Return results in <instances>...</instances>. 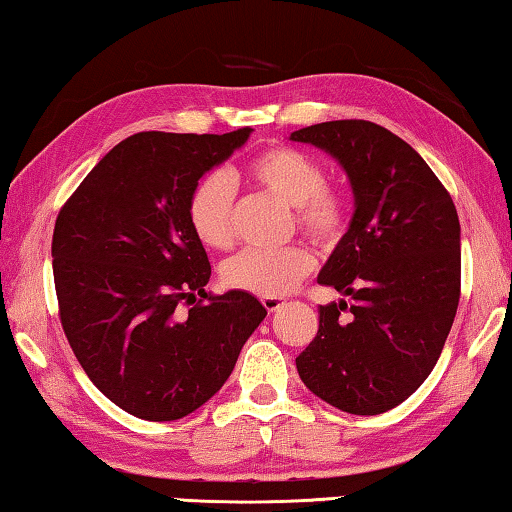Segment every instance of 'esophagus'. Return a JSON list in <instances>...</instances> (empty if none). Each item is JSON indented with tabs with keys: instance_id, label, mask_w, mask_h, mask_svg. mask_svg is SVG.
I'll return each mask as SVG.
<instances>
[{
	"instance_id": "esophagus-1",
	"label": "esophagus",
	"mask_w": 512,
	"mask_h": 512,
	"mask_svg": "<svg viewBox=\"0 0 512 512\" xmlns=\"http://www.w3.org/2000/svg\"><path fill=\"white\" fill-rule=\"evenodd\" d=\"M261 303H263L267 312H274V310H279L285 301L279 299V297H261Z\"/></svg>"
}]
</instances>
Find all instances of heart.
Segmentation results:
<instances>
[{
    "mask_svg": "<svg viewBox=\"0 0 512 512\" xmlns=\"http://www.w3.org/2000/svg\"><path fill=\"white\" fill-rule=\"evenodd\" d=\"M245 177L274 200L294 209V224L319 245H337L351 224L348 197L326 184V168L308 152L274 146L249 161ZM188 222L202 245H233V188L224 175L200 179L188 197ZM315 267L312 251L294 242L283 249H242L220 267L224 285L256 297H283Z\"/></svg>",
    "mask_w": 512,
    "mask_h": 512,
    "instance_id": "1",
    "label": "heart"
}]
</instances>
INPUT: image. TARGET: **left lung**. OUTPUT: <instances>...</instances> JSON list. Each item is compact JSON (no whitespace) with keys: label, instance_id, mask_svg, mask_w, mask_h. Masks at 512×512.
I'll use <instances>...</instances> for the list:
<instances>
[{"label":"left lung","instance_id":"8db88e82","mask_svg":"<svg viewBox=\"0 0 512 512\" xmlns=\"http://www.w3.org/2000/svg\"><path fill=\"white\" fill-rule=\"evenodd\" d=\"M339 161L355 211L319 283L346 299L319 306L297 357L306 387L355 416L405 402L441 357L461 297V224L425 159L378 123L346 119L290 134Z\"/></svg>","mask_w":512,"mask_h":512}]
</instances>
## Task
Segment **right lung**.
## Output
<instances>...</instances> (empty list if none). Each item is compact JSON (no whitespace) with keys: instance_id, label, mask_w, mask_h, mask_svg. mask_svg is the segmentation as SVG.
I'll return each instance as SVG.
<instances>
[{"instance_id":"1","label":"right lung","mask_w":512,"mask_h":512,"mask_svg":"<svg viewBox=\"0 0 512 512\" xmlns=\"http://www.w3.org/2000/svg\"><path fill=\"white\" fill-rule=\"evenodd\" d=\"M249 134H132L58 213L51 256L62 330L87 378L132 416L161 423L202 407L267 315L242 290L204 292L211 265L188 222L200 177Z\"/></svg>"}]
</instances>
